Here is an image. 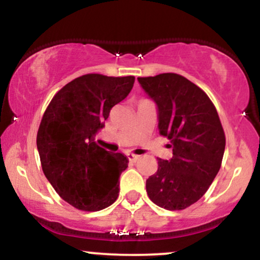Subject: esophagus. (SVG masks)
<instances>
[{
  "label": "esophagus",
  "mask_w": 260,
  "mask_h": 260,
  "mask_svg": "<svg viewBox=\"0 0 260 260\" xmlns=\"http://www.w3.org/2000/svg\"><path fill=\"white\" fill-rule=\"evenodd\" d=\"M127 157H128V160H129V161H133V162H134V161H137V160L139 159L138 155L132 154V153H128V154H127Z\"/></svg>",
  "instance_id": "34e87169"
}]
</instances>
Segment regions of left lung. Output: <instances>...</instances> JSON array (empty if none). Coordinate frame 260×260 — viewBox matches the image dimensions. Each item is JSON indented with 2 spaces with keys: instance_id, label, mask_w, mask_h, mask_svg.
Masks as SVG:
<instances>
[{
  "instance_id": "1",
  "label": "left lung",
  "mask_w": 260,
  "mask_h": 260,
  "mask_svg": "<svg viewBox=\"0 0 260 260\" xmlns=\"http://www.w3.org/2000/svg\"><path fill=\"white\" fill-rule=\"evenodd\" d=\"M138 82L156 103L159 132L172 148L171 159H157V171L147 180L148 196L160 208L183 210L205 194L221 168V122L208 95L183 76L162 73Z\"/></svg>"
}]
</instances>
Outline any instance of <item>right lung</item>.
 Masks as SVG:
<instances>
[{
  "label": "right lung",
  "instance_id": "obj_1",
  "mask_svg": "<svg viewBox=\"0 0 260 260\" xmlns=\"http://www.w3.org/2000/svg\"><path fill=\"white\" fill-rule=\"evenodd\" d=\"M134 79L84 74L56 92L44 112L37 136L41 168L58 196L79 210H103L117 199L128 159L94 140Z\"/></svg>",
  "mask_w": 260,
  "mask_h": 260
}]
</instances>
